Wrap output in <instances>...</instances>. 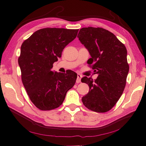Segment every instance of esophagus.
Masks as SVG:
<instances>
[{
  "instance_id": "obj_1",
  "label": "esophagus",
  "mask_w": 146,
  "mask_h": 146,
  "mask_svg": "<svg viewBox=\"0 0 146 146\" xmlns=\"http://www.w3.org/2000/svg\"><path fill=\"white\" fill-rule=\"evenodd\" d=\"M82 75H80V74H77V78H76V82L78 84L81 82V78H82Z\"/></svg>"
}]
</instances>
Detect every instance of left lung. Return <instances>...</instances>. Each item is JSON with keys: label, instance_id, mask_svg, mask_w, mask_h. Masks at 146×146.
<instances>
[{"label": "left lung", "instance_id": "8db88e82", "mask_svg": "<svg viewBox=\"0 0 146 146\" xmlns=\"http://www.w3.org/2000/svg\"><path fill=\"white\" fill-rule=\"evenodd\" d=\"M91 57L88 64L98 74L97 79L84 76L89 93L82 101L89 110L105 113L113 108L124 90L129 67L127 49L114 34L102 28H83L77 36Z\"/></svg>", "mask_w": 146, "mask_h": 146}]
</instances>
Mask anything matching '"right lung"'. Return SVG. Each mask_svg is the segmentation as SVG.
Wrapping results in <instances>:
<instances>
[{"instance_id":"1","label":"right lung","mask_w":146,"mask_h":146,"mask_svg":"<svg viewBox=\"0 0 146 146\" xmlns=\"http://www.w3.org/2000/svg\"><path fill=\"white\" fill-rule=\"evenodd\" d=\"M78 29L46 28L38 29L24 41L18 59L21 78L29 98L39 110L49 111L62 104L75 85L76 73L51 71L53 64L77 35Z\"/></svg>"}]
</instances>
